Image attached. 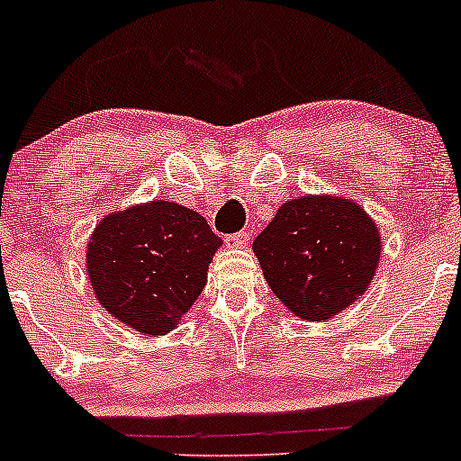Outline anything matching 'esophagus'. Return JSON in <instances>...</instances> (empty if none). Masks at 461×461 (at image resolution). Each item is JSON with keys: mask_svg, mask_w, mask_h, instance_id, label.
<instances>
[{"mask_svg": "<svg viewBox=\"0 0 461 461\" xmlns=\"http://www.w3.org/2000/svg\"><path fill=\"white\" fill-rule=\"evenodd\" d=\"M249 243V231H236V234L225 236L227 248H245Z\"/></svg>", "mask_w": 461, "mask_h": 461, "instance_id": "1", "label": "esophagus"}]
</instances>
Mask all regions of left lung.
<instances>
[{
  "label": "left lung",
  "mask_w": 461,
  "mask_h": 461,
  "mask_svg": "<svg viewBox=\"0 0 461 461\" xmlns=\"http://www.w3.org/2000/svg\"><path fill=\"white\" fill-rule=\"evenodd\" d=\"M263 276L305 321H328L373 281L381 236L373 218L341 196H301L278 207L254 240Z\"/></svg>",
  "instance_id": "left-lung-1"
}]
</instances>
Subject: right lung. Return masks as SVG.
<instances>
[{"label":"right lung","instance_id":"obj_1","mask_svg":"<svg viewBox=\"0 0 461 461\" xmlns=\"http://www.w3.org/2000/svg\"><path fill=\"white\" fill-rule=\"evenodd\" d=\"M221 248L201 213L169 201L109 213L86 249L102 308L142 334L171 332L201 296Z\"/></svg>","mask_w":461,"mask_h":461}]
</instances>
